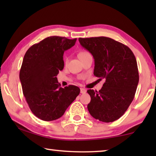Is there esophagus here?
<instances>
[{"label":"esophagus","mask_w":156,"mask_h":156,"mask_svg":"<svg viewBox=\"0 0 156 156\" xmlns=\"http://www.w3.org/2000/svg\"><path fill=\"white\" fill-rule=\"evenodd\" d=\"M86 91H87V90H86L85 89L80 88V93H81V94H85Z\"/></svg>","instance_id":"34e87169"}]
</instances>
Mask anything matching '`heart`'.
<instances>
[{"label": "heart", "mask_w": 156, "mask_h": 156, "mask_svg": "<svg viewBox=\"0 0 156 156\" xmlns=\"http://www.w3.org/2000/svg\"><path fill=\"white\" fill-rule=\"evenodd\" d=\"M89 54V53L88 51H81L78 54L79 58H81V57L84 56H85V55H87V54ZM68 60H69L68 56H65V58H64V61H65V62L67 63V62H68Z\"/></svg>", "instance_id": "heart-1"}]
</instances>
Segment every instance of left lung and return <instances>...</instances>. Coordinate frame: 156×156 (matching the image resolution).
I'll use <instances>...</instances> for the list:
<instances>
[{"label":"left lung","mask_w":156,"mask_h":156,"mask_svg":"<svg viewBox=\"0 0 156 156\" xmlns=\"http://www.w3.org/2000/svg\"><path fill=\"white\" fill-rule=\"evenodd\" d=\"M78 40L94 57V76L105 80L99 91H87L89 112L96 120L113 122L125 113L135 96L139 82L136 57L127 46L108 37Z\"/></svg>","instance_id":"8db88e82"}]
</instances>
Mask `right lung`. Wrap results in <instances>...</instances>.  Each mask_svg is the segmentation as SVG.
<instances>
[{
    "label": "right lung",
    "instance_id": "add662e5",
    "mask_svg": "<svg viewBox=\"0 0 156 156\" xmlns=\"http://www.w3.org/2000/svg\"><path fill=\"white\" fill-rule=\"evenodd\" d=\"M76 40L49 36L25 53L19 75L23 93L31 112L41 120L58 119L80 94L74 85L60 87L56 78L64 68L63 54Z\"/></svg>",
    "mask_w": 156,
    "mask_h": 156
}]
</instances>
